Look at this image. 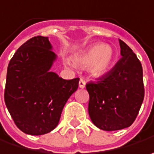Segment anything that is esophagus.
I'll list each match as a JSON object with an SVG mask.
<instances>
[{"label":"esophagus","instance_id":"esophagus-1","mask_svg":"<svg viewBox=\"0 0 154 154\" xmlns=\"http://www.w3.org/2000/svg\"><path fill=\"white\" fill-rule=\"evenodd\" d=\"M79 88H81V89H84V87H85V84H86V83H85V81H84L83 78H81L80 79V81H79Z\"/></svg>","mask_w":154,"mask_h":154}]
</instances>
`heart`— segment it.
I'll use <instances>...</instances> for the list:
<instances>
[{
	"label": "heart",
	"instance_id": "heart-1",
	"mask_svg": "<svg viewBox=\"0 0 154 154\" xmlns=\"http://www.w3.org/2000/svg\"><path fill=\"white\" fill-rule=\"evenodd\" d=\"M116 58L114 48L103 43H96L74 55L73 62L81 67H87L93 77L106 76L113 68Z\"/></svg>",
	"mask_w": 154,
	"mask_h": 154
}]
</instances>
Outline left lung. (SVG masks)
<instances>
[{
    "label": "left lung",
    "instance_id": "obj_1",
    "mask_svg": "<svg viewBox=\"0 0 154 154\" xmlns=\"http://www.w3.org/2000/svg\"><path fill=\"white\" fill-rule=\"evenodd\" d=\"M121 59L97 83H88L89 115L94 125L105 131L130 127L143 102L142 66L130 47L119 39Z\"/></svg>",
    "mask_w": 154,
    "mask_h": 154
}]
</instances>
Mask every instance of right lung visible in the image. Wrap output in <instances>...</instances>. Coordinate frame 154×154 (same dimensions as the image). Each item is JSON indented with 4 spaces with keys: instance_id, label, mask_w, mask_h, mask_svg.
<instances>
[{
    "instance_id": "right-lung-1",
    "label": "right lung",
    "mask_w": 154,
    "mask_h": 154,
    "mask_svg": "<svg viewBox=\"0 0 154 154\" xmlns=\"http://www.w3.org/2000/svg\"><path fill=\"white\" fill-rule=\"evenodd\" d=\"M47 37L24 43L8 66L4 100L19 129L31 135L53 130L79 78L64 80L50 71L57 55Z\"/></svg>"
}]
</instances>
